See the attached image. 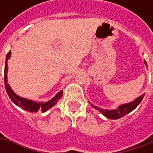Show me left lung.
I'll list each match as a JSON object with an SVG mask.
<instances>
[{
	"instance_id": "obj_1",
	"label": "left lung",
	"mask_w": 153,
	"mask_h": 153,
	"mask_svg": "<svg viewBox=\"0 0 153 153\" xmlns=\"http://www.w3.org/2000/svg\"><path fill=\"white\" fill-rule=\"evenodd\" d=\"M145 64L146 65V62L145 61ZM144 97V95H141L140 97L137 98L136 100H134L133 102L128 103V104H124V105H120L118 109L117 110H112V111H109V110H104V109L100 108V107H97V106H94L91 103V105L93 107L98 110L99 111H100L104 116H105L107 118H110V119H118L120 117H124L125 115L129 113L131 111H133L134 108L137 107L139 104L140 103V101L142 100V99Z\"/></svg>"
}]
</instances>
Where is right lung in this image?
I'll use <instances>...</instances> for the list:
<instances>
[{
    "label": "right lung",
    "mask_w": 153,
    "mask_h": 153,
    "mask_svg": "<svg viewBox=\"0 0 153 153\" xmlns=\"http://www.w3.org/2000/svg\"><path fill=\"white\" fill-rule=\"evenodd\" d=\"M11 56V51H9L7 54V58H6V64H5V74H4V80H5V87H6V90L8 94L10 99L12 100V101L14 103L15 105H17L18 106H19L20 108L24 109L28 111H31V112H36L37 111H41L42 112H44L46 111H48V109L53 107L56 103L59 101V100L61 98L62 94H63V91L59 92L55 95V97L52 99L51 100L48 101L46 103H36L33 102L31 100H29L26 99H23V98L19 97L18 95H16L13 91L11 89V88L9 87L8 83L7 82V60L10 59Z\"/></svg>",
    "instance_id": "1"
}]
</instances>
